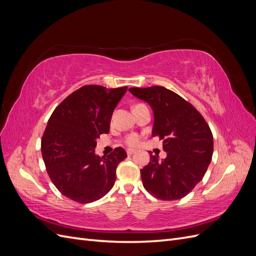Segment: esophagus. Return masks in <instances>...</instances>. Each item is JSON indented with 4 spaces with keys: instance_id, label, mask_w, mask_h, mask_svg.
I'll use <instances>...</instances> for the list:
<instances>
[{
    "instance_id": "obj_1",
    "label": "esophagus",
    "mask_w": 256,
    "mask_h": 256,
    "mask_svg": "<svg viewBox=\"0 0 256 256\" xmlns=\"http://www.w3.org/2000/svg\"><path fill=\"white\" fill-rule=\"evenodd\" d=\"M136 152V150H132V148H128V150H127V154H128V156H131V154H134Z\"/></svg>"
}]
</instances>
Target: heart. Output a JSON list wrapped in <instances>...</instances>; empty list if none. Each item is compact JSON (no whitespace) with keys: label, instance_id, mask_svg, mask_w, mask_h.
<instances>
[{"label":"heart","instance_id":"obj_1","mask_svg":"<svg viewBox=\"0 0 256 256\" xmlns=\"http://www.w3.org/2000/svg\"><path fill=\"white\" fill-rule=\"evenodd\" d=\"M140 142H141V138L136 134H131L127 136L125 138V143L128 146H138V144H140Z\"/></svg>","mask_w":256,"mask_h":256}]
</instances>
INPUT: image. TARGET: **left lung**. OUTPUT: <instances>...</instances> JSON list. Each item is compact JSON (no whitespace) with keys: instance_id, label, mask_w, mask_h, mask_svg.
<instances>
[{"instance_id":"8db88e82","label":"left lung","mask_w":256,"mask_h":256,"mask_svg":"<svg viewBox=\"0 0 256 256\" xmlns=\"http://www.w3.org/2000/svg\"><path fill=\"white\" fill-rule=\"evenodd\" d=\"M130 92L154 111L152 136L164 140L166 158L150 152V161L141 170L144 188L164 200L184 198L202 180L214 152L212 130L187 100L164 86L131 88Z\"/></svg>"}]
</instances>
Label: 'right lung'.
Masks as SVG:
<instances>
[{"label": "right lung", "mask_w": 256, "mask_h": 256, "mask_svg": "<svg viewBox=\"0 0 256 256\" xmlns=\"http://www.w3.org/2000/svg\"><path fill=\"white\" fill-rule=\"evenodd\" d=\"M127 86L85 85L53 111L42 138V154L50 180L74 202L92 203L114 186L116 168L127 154L116 147L106 157L95 154L96 140L108 134L113 111Z\"/></svg>", "instance_id": "1"}]
</instances>
